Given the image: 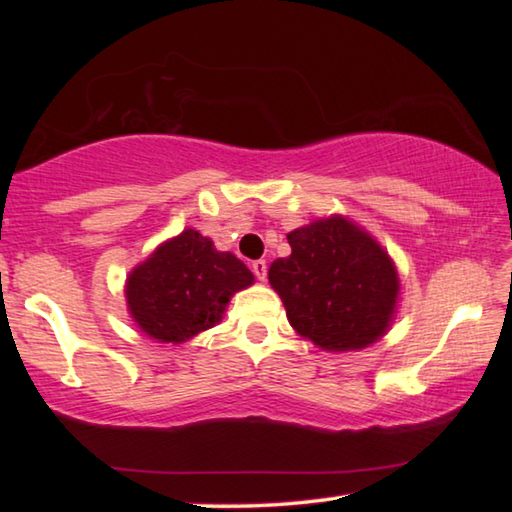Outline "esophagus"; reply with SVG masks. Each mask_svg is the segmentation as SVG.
Wrapping results in <instances>:
<instances>
[{
    "mask_svg": "<svg viewBox=\"0 0 512 512\" xmlns=\"http://www.w3.org/2000/svg\"><path fill=\"white\" fill-rule=\"evenodd\" d=\"M250 268H253V273L257 275V280L259 282H264L266 280V262H264V259H257V262H253V266H250Z\"/></svg>",
    "mask_w": 512,
    "mask_h": 512,
    "instance_id": "1",
    "label": "esophagus"
}]
</instances>
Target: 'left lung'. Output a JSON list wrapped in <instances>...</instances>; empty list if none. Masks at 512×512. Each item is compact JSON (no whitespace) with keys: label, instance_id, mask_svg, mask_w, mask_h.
<instances>
[{"label":"left lung","instance_id":"8db88e82","mask_svg":"<svg viewBox=\"0 0 512 512\" xmlns=\"http://www.w3.org/2000/svg\"><path fill=\"white\" fill-rule=\"evenodd\" d=\"M291 255L275 259L268 282L291 327L327 352L368 348L393 323L400 277L391 255L341 214L287 235Z\"/></svg>","mask_w":512,"mask_h":512}]
</instances>
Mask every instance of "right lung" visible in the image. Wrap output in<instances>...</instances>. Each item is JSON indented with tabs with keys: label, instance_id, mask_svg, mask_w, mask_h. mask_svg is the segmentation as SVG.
<instances>
[{
	"label": "right lung",
	"instance_id": "1",
	"mask_svg": "<svg viewBox=\"0 0 512 512\" xmlns=\"http://www.w3.org/2000/svg\"><path fill=\"white\" fill-rule=\"evenodd\" d=\"M255 282L248 266L194 228L164 241L126 280L128 314L146 336L185 343L223 318L230 298Z\"/></svg>",
	"mask_w": 512,
	"mask_h": 512
}]
</instances>
